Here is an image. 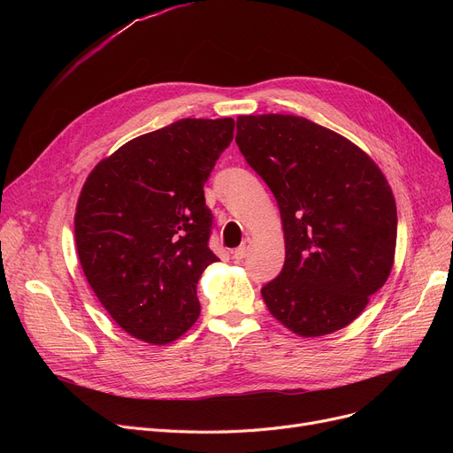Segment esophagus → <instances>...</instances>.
<instances>
[{
  "instance_id": "esophagus-1",
  "label": "esophagus",
  "mask_w": 453,
  "mask_h": 453,
  "mask_svg": "<svg viewBox=\"0 0 453 453\" xmlns=\"http://www.w3.org/2000/svg\"><path fill=\"white\" fill-rule=\"evenodd\" d=\"M250 250H251V241H250V239H244L242 244L233 251V257H234L236 260H242V258H246V255L250 253Z\"/></svg>"
}]
</instances>
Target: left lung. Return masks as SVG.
<instances>
[{
    "instance_id": "obj_1",
    "label": "left lung",
    "mask_w": 453,
    "mask_h": 453,
    "mask_svg": "<svg viewBox=\"0 0 453 453\" xmlns=\"http://www.w3.org/2000/svg\"><path fill=\"white\" fill-rule=\"evenodd\" d=\"M234 141L280 211L287 257L260 290L268 311L303 338L347 326L393 268L386 176L347 137L297 115H241Z\"/></svg>"
}]
</instances>
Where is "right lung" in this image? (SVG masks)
I'll list each match as a JSON object with an SVG mask.
<instances>
[{"label":"right lung","instance_id":"add662e5","mask_svg":"<svg viewBox=\"0 0 453 453\" xmlns=\"http://www.w3.org/2000/svg\"><path fill=\"white\" fill-rule=\"evenodd\" d=\"M233 130L231 117L180 119L104 157L81 190V266L113 321L141 342L171 343L200 316L196 284L219 260L203 185Z\"/></svg>","mask_w":453,"mask_h":453}]
</instances>
